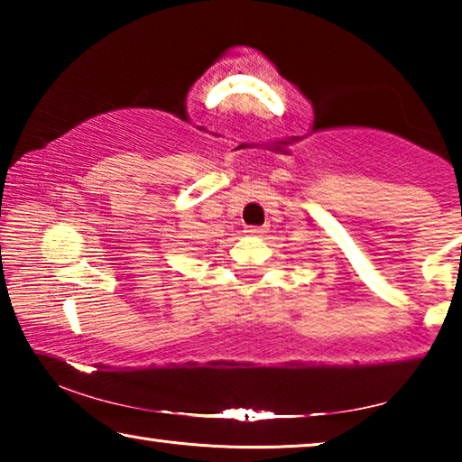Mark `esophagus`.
Segmentation results:
<instances>
[{"instance_id": "1", "label": "esophagus", "mask_w": 462, "mask_h": 462, "mask_svg": "<svg viewBox=\"0 0 462 462\" xmlns=\"http://www.w3.org/2000/svg\"><path fill=\"white\" fill-rule=\"evenodd\" d=\"M245 232H246V236H261V234H264L267 230L256 228V226H250V228H246Z\"/></svg>"}]
</instances>
